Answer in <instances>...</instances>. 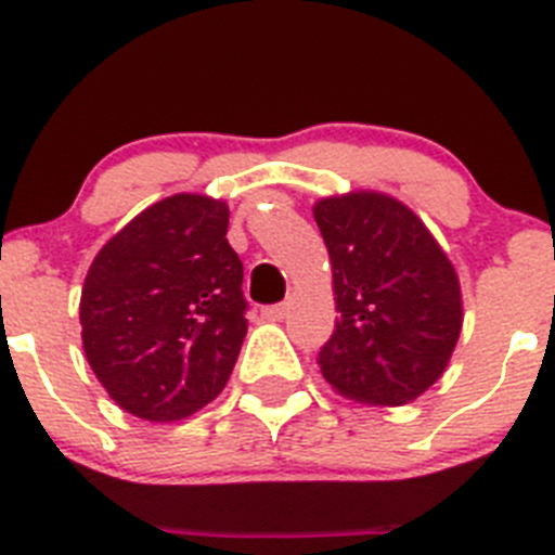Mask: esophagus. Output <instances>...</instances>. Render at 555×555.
Listing matches in <instances>:
<instances>
[{"instance_id":"obj_1","label":"esophagus","mask_w":555,"mask_h":555,"mask_svg":"<svg viewBox=\"0 0 555 555\" xmlns=\"http://www.w3.org/2000/svg\"><path fill=\"white\" fill-rule=\"evenodd\" d=\"M261 315H263V319H269V321H281V319H286V315H288V305L286 302L269 305V308L261 310Z\"/></svg>"}]
</instances>
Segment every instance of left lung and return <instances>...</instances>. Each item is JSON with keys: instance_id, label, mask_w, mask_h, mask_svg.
<instances>
[{"instance_id": "left-lung-1", "label": "left lung", "mask_w": 555, "mask_h": 555, "mask_svg": "<svg viewBox=\"0 0 555 555\" xmlns=\"http://www.w3.org/2000/svg\"><path fill=\"white\" fill-rule=\"evenodd\" d=\"M335 292L319 365L340 398L405 405L444 376L463 330L461 281L425 223L382 190L313 204Z\"/></svg>"}]
</instances>
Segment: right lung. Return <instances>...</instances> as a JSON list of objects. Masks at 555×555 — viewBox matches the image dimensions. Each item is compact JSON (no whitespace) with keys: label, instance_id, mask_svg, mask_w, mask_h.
I'll use <instances>...</instances> for the list:
<instances>
[{"label":"right lung","instance_id":"add662e5","mask_svg":"<svg viewBox=\"0 0 555 555\" xmlns=\"http://www.w3.org/2000/svg\"><path fill=\"white\" fill-rule=\"evenodd\" d=\"M225 231V202L168 195L89 267L78 305L83 353L111 400L139 420H188L234 371L247 321L242 261Z\"/></svg>","mask_w":555,"mask_h":555}]
</instances>
